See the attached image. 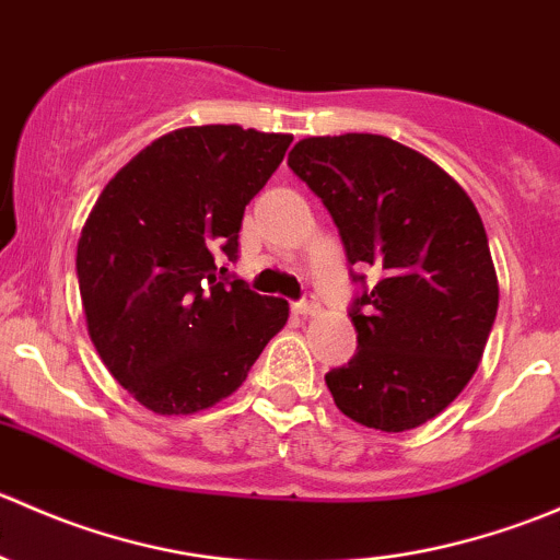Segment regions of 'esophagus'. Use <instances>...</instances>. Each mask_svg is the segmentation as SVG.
<instances>
[{"label": "esophagus", "instance_id": "esophagus-1", "mask_svg": "<svg viewBox=\"0 0 560 560\" xmlns=\"http://www.w3.org/2000/svg\"><path fill=\"white\" fill-rule=\"evenodd\" d=\"M295 312L303 314V316H314L316 312H319V303H316L314 295H306L303 301L295 303Z\"/></svg>", "mask_w": 560, "mask_h": 560}]
</instances>
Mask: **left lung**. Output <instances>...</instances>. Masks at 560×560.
Listing matches in <instances>:
<instances>
[{
    "label": "left lung",
    "mask_w": 560,
    "mask_h": 560,
    "mask_svg": "<svg viewBox=\"0 0 560 560\" xmlns=\"http://www.w3.org/2000/svg\"><path fill=\"white\" fill-rule=\"evenodd\" d=\"M287 162L330 211L349 262L380 273L352 308L358 352L325 374L332 400L385 433L433 420L471 382L499 312L471 197L436 162L382 135L303 138Z\"/></svg>",
    "instance_id": "left-lung-1"
}]
</instances>
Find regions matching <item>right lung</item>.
Segmentation results:
<instances>
[{
  "instance_id": "right-lung-1",
  "label": "right lung",
  "mask_w": 560,
  "mask_h": 560,
  "mask_svg": "<svg viewBox=\"0 0 560 560\" xmlns=\"http://www.w3.org/2000/svg\"><path fill=\"white\" fill-rule=\"evenodd\" d=\"M292 135L238 124L180 127L145 145L94 202L78 241V287L100 360L154 415H195L244 385L287 325L281 298L230 281L252 197Z\"/></svg>"
}]
</instances>
